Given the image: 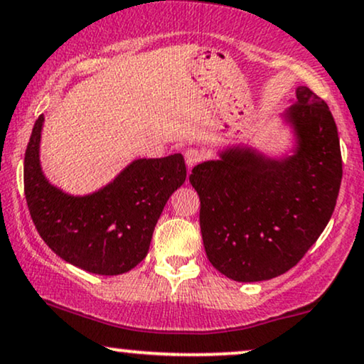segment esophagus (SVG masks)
Segmentation results:
<instances>
[{
	"label": "esophagus",
	"mask_w": 364,
	"mask_h": 364,
	"mask_svg": "<svg viewBox=\"0 0 364 364\" xmlns=\"http://www.w3.org/2000/svg\"><path fill=\"white\" fill-rule=\"evenodd\" d=\"M200 160H202L200 150H197V149H187L186 150V164H187L188 171H191L192 167H196V165L199 164Z\"/></svg>",
	"instance_id": "obj_1"
}]
</instances>
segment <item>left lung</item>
Wrapping results in <instances>:
<instances>
[{
  "instance_id": "8db88e82",
  "label": "left lung",
  "mask_w": 364,
  "mask_h": 364,
  "mask_svg": "<svg viewBox=\"0 0 364 364\" xmlns=\"http://www.w3.org/2000/svg\"><path fill=\"white\" fill-rule=\"evenodd\" d=\"M289 105L279 115L289 130L282 152L237 141L188 177L207 257L232 281H267L294 267L336 205L343 164L329 107L308 87H297Z\"/></svg>"
}]
</instances>
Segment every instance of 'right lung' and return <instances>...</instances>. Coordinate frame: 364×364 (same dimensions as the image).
I'll return each mask as SVG.
<instances>
[{
	"instance_id": "right-lung-1",
	"label": "right lung",
	"mask_w": 364,
	"mask_h": 364,
	"mask_svg": "<svg viewBox=\"0 0 364 364\" xmlns=\"http://www.w3.org/2000/svg\"><path fill=\"white\" fill-rule=\"evenodd\" d=\"M43 124L40 115L25 154V196L41 239L63 261L93 274L134 269L147 256L165 204L186 182L182 154L135 159L97 191L70 193L41 167Z\"/></svg>"
}]
</instances>
